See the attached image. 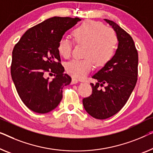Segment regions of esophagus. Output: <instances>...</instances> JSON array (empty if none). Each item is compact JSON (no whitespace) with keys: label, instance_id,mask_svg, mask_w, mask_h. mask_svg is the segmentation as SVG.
Returning <instances> with one entry per match:
<instances>
[{"label":"esophagus","instance_id":"obj_1","mask_svg":"<svg viewBox=\"0 0 153 153\" xmlns=\"http://www.w3.org/2000/svg\"><path fill=\"white\" fill-rule=\"evenodd\" d=\"M78 80H76V79H72V81H71V84H76V83H78Z\"/></svg>","mask_w":153,"mask_h":153}]
</instances>
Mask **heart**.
<instances>
[{
    "label": "heart",
    "instance_id": "obj_1",
    "mask_svg": "<svg viewBox=\"0 0 153 153\" xmlns=\"http://www.w3.org/2000/svg\"><path fill=\"white\" fill-rule=\"evenodd\" d=\"M74 43L83 45V59H74L65 65V70L74 78L81 79L92 70L93 61L97 66H103L113 57L117 44V36L114 31L106 27L103 23L85 21L72 32ZM57 49L59 54L65 59L72 54V43L62 38L59 40Z\"/></svg>",
    "mask_w": 153,
    "mask_h": 153
}]
</instances>
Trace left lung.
<instances>
[{
	"mask_svg": "<svg viewBox=\"0 0 153 153\" xmlns=\"http://www.w3.org/2000/svg\"><path fill=\"white\" fill-rule=\"evenodd\" d=\"M105 21L116 32L118 48L111 60L92 76L98 82L90 83L92 94L83 99L85 110L97 119L109 118L120 111L133 91L138 76V52L133 39L116 23Z\"/></svg>",
	"mask_w": 153,
	"mask_h": 153,
	"instance_id": "8db88e82",
	"label": "left lung"
}]
</instances>
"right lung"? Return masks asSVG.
I'll return each mask as SVG.
<instances>
[{"mask_svg":"<svg viewBox=\"0 0 153 153\" xmlns=\"http://www.w3.org/2000/svg\"><path fill=\"white\" fill-rule=\"evenodd\" d=\"M80 21L79 18H50L27 30L15 45L11 75L20 98L32 111L47 113L61 101L62 89L72 79L63 74L57 45L66 31ZM52 73L55 77L50 80L46 74Z\"/></svg>","mask_w":153,"mask_h":153,"instance_id":"obj_1","label":"right lung"}]
</instances>
